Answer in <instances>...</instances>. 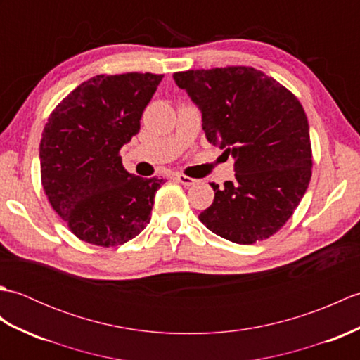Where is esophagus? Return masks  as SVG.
Instances as JSON below:
<instances>
[{
  "instance_id": "34e87169",
  "label": "esophagus",
  "mask_w": 360,
  "mask_h": 360,
  "mask_svg": "<svg viewBox=\"0 0 360 360\" xmlns=\"http://www.w3.org/2000/svg\"><path fill=\"white\" fill-rule=\"evenodd\" d=\"M174 179L178 181V182H181L182 186H187V187H190V186H195L196 184V179H193V178H190V176H186V174H182V173H178L174 176Z\"/></svg>"
}]
</instances>
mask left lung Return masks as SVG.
I'll return each instance as SVG.
<instances>
[{
    "label": "left lung",
    "mask_w": 360,
    "mask_h": 360,
    "mask_svg": "<svg viewBox=\"0 0 360 360\" xmlns=\"http://www.w3.org/2000/svg\"><path fill=\"white\" fill-rule=\"evenodd\" d=\"M202 112L207 141L235 159V178L215 192L201 223L223 238L254 244L277 233L309 186L312 150L298 98L252 66L174 72Z\"/></svg>",
    "instance_id": "obj_1"
}]
</instances>
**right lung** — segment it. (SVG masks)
<instances>
[{"label":"right lung","mask_w":360,"mask_h":360,"mask_svg":"<svg viewBox=\"0 0 360 360\" xmlns=\"http://www.w3.org/2000/svg\"><path fill=\"white\" fill-rule=\"evenodd\" d=\"M162 74H101L71 91L44 125L40 168L44 193L79 240L111 248L139 235L151 219L164 179L129 174L120 148Z\"/></svg>","instance_id":"obj_1"}]
</instances>
